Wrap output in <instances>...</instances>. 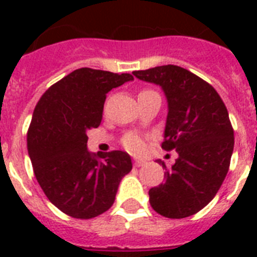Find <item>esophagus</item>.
<instances>
[{
    "label": "esophagus",
    "mask_w": 257,
    "mask_h": 257,
    "mask_svg": "<svg viewBox=\"0 0 257 257\" xmlns=\"http://www.w3.org/2000/svg\"><path fill=\"white\" fill-rule=\"evenodd\" d=\"M144 164H145V161L139 160V159H135V160H133V165H135V167H143Z\"/></svg>",
    "instance_id": "esophagus-1"
}]
</instances>
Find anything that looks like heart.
I'll list each match as a JSON object with an SVG mask.
<instances>
[{"label":"heart","instance_id":"b5f03b06","mask_svg":"<svg viewBox=\"0 0 257 257\" xmlns=\"http://www.w3.org/2000/svg\"><path fill=\"white\" fill-rule=\"evenodd\" d=\"M149 92V90H145ZM124 147L132 153H141L145 148L144 139L137 133H129L124 137Z\"/></svg>","mask_w":257,"mask_h":257}]
</instances>
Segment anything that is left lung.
I'll list each match as a JSON object with an SVG mask.
<instances>
[{
    "label": "left lung",
    "instance_id": "left-lung-1",
    "mask_svg": "<svg viewBox=\"0 0 257 257\" xmlns=\"http://www.w3.org/2000/svg\"><path fill=\"white\" fill-rule=\"evenodd\" d=\"M133 74L163 89L168 114L161 147L179 155L169 171L157 161L167 171L165 183L149 189V203L169 219L195 215L215 197L228 173L235 139L227 108L213 86L177 65Z\"/></svg>",
    "mask_w": 257,
    "mask_h": 257
}]
</instances>
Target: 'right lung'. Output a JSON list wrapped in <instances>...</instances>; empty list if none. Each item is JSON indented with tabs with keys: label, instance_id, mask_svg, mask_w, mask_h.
I'll return each mask as SVG.
<instances>
[{
	"label": "right lung",
	"instance_id": "add662e5",
	"mask_svg": "<svg viewBox=\"0 0 257 257\" xmlns=\"http://www.w3.org/2000/svg\"><path fill=\"white\" fill-rule=\"evenodd\" d=\"M133 77L81 68L46 90L34 108L28 153L50 203L74 219H92L112 207L120 181L132 171L126 152L92 153L88 131L102 120L106 93Z\"/></svg>",
	"mask_w": 257,
	"mask_h": 257
}]
</instances>
